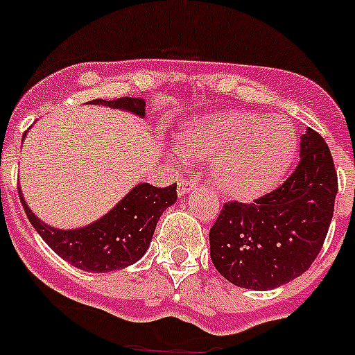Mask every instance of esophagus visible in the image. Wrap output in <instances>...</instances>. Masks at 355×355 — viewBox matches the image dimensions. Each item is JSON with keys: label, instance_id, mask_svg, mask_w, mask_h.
<instances>
[{"label": "esophagus", "instance_id": "esophagus-1", "mask_svg": "<svg viewBox=\"0 0 355 355\" xmlns=\"http://www.w3.org/2000/svg\"><path fill=\"white\" fill-rule=\"evenodd\" d=\"M195 187H197V181L195 180H181L180 183H178V195L181 197V195L190 193Z\"/></svg>", "mask_w": 355, "mask_h": 355}]
</instances>
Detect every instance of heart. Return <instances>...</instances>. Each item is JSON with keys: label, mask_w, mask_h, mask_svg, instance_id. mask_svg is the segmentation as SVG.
<instances>
[{"label": "heart", "mask_w": 355, "mask_h": 355, "mask_svg": "<svg viewBox=\"0 0 355 355\" xmlns=\"http://www.w3.org/2000/svg\"><path fill=\"white\" fill-rule=\"evenodd\" d=\"M297 149V135L282 119L223 110L191 119L172 146L175 160L211 158L214 187L234 199H255L282 181Z\"/></svg>", "instance_id": "obj_1"}]
</instances>
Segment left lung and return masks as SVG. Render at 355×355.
<instances>
[{"mask_svg":"<svg viewBox=\"0 0 355 355\" xmlns=\"http://www.w3.org/2000/svg\"><path fill=\"white\" fill-rule=\"evenodd\" d=\"M338 178L326 141L308 128L291 178L252 204L229 202L209 230L211 260L230 284L271 291L303 275L326 241Z\"/></svg>","mask_w":355,"mask_h":355,"instance_id":"8db88e82","label":"left lung"}]
</instances>
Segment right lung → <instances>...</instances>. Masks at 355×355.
Listing matches in <instances>:
<instances>
[{"mask_svg": "<svg viewBox=\"0 0 355 355\" xmlns=\"http://www.w3.org/2000/svg\"><path fill=\"white\" fill-rule=\"evenodd\" d=\"M89 103L126 110L139 118L146 116V102L142 98H130V96L116 100L98 98L91 100ZM19 197L26 216L35 230L40 234L42 239L61 259L70 262L73 268L87 272L118 271L141 260L151 245L153 234L162 213L178 200L175 183L167 188L139 183L96 222H91L79 229H58L42 222L29 209L21 188H19Z\"/></svg>", "mask_w": 355, "mask_h": 355, "instance_id": "right-lung-1", "label": "right lung"}]
</instances>
